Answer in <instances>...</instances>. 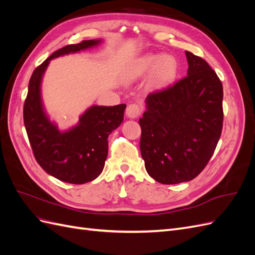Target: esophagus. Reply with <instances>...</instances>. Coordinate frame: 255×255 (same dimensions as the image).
Segmentation results:
<instances>
[{"mask_svg": "<svg viewBox=\"0 0 255 255\" xmlns=\"http://www.w3.org/2000/svg\"><path fill=\"white\" fill-rule=\"evenodd\" d=\"M126 113H127L128 118L135 119V118L138 117V116L140 115L141 109H140V106L137 105V104H129V105L127 107Z\"/></svg>", "mask_w": 255, "mask_h": 255, "instance_id": "esophagus-1", "label": "esophagus"}]
</instances>
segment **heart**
<instances>
[{"instance_id": "1", "label": "heart", "mask_w": 255, "mask_h": 255, "mask_svg": "<svg viewBox=\"0 0 255 255\" xmlns=\"http://www.w3.org/2000/svg\"><path fill=\"white\" fill-rule=\"evenodd\" d=\"M153 69L150 83L153 86L171 81L177 72V63L173 56L165 54L159 56L157 54H145L136 59L128 70V78H139L150 72Z\"/></svg>"}]
</instances>
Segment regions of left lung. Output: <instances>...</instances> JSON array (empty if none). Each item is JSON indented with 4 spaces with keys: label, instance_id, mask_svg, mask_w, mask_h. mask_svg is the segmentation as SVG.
Returning <instances> with one entry per match:
<instances>
[{
    "label": "left lung",
    "instance_id": "obj_1",
    "mask_svg": "<svg viewBox=\"0 0 255 255\" xmlns=\"http://www.w3.org/2000/svg\"><path fill=\"white\" fill-rule=\"evenodd\" d=\"M185 54L187 75L146 96L139 119L145 170L161 184L195 179L211 159L222 129V84L204 59Z\"/></svg>",
    "mask_w": 255,
    "mask_h": 255
}]
</instances>
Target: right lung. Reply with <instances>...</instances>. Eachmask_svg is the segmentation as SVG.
Listing matches in <instances>:
<instances>
[{
	"mask_svg": "<svg viewBox=\"0 0 255 255\" xmlns=\"http://www.w3.org/2000/svg\"><path fill=\"white\" fill-rule=\"evenodd\" d=\"M102 39L84 40L54 52L36 68L28 83L23 110L24 126L38 164L59 181L84 184L101 174L109 153V136L123 121L127 105H92L79 122L68 129H59L44 109L41 84L50 61L68 54L98 47Z\"/></svg>",
	"mask_w": 255,
	"mask_h": 255,
	"instance_id": "add662e5",
	"label": "right lung"
}]
</instances>
